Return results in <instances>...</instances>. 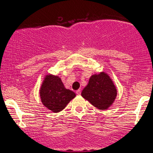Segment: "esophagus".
I'll return each mask as SVG.
<instances>
[{"mask_svg":"<svg viewBox=\"0 0 153 153\" xmlns=\"http://www.w3.org/2000/svg\"><path fill=\"white\" fill-rule=\"evenodd\" d=\"M76 94L78 95H80V94H81V91H80V89H78V91H76Z\"/></svg>","mask_w":153,"mask_h":153,"instance_id":"obj_1","label":"esophagus"}]
</instances>
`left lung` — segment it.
Segmentation results:
<instances>
[{"mask_svg":"<svg viewBox=\"0 0 153 153\" xmlns=\"http://www.w3.org/2000/svg\"><path fill=\"white\" fill-rule=\"evenodd\" d=\"M81 96L99 109L106 110L114 102L117 87L108 73L103 71L91 75Z\"/></svg>","mask_w":153,"mask_h":153,"instance_id":"obj_1","label":"left lung"}]
</instances>
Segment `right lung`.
Returning a JSON list of instances; mask_svg holds the SVG:
<instances>
[{
  "label": "right lung",
  "mask_w": 153,
  "mask_h": 153,
  "mask_svg": "<svg viewBox=\"0 0 153 153\" xmlns=\"http://www.w3.org/2000/svg\"><path fill=\"white\" fill-rule=\"evenodd\" d=\"M75 96L73 91L65 87L61 78L57 75H45L39 89V96L44 106L54 113H58L64 109Z\"/></svg>",
  "instance_id": "add662e5"
}]
</instances>
